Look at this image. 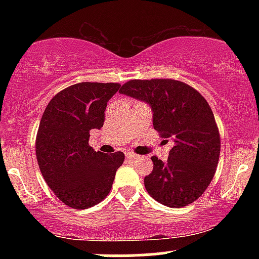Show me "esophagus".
Returning a JSON list of instances; mask_svg holds the SVG:
<instances>
[{
    "label": "esophagus",
    "instance_id": "esophagus-1",
    "mask_svg": "<svg viewBox=\"0 0 259 259\" xmlns=\"http://www.w3.org/2000/svg\"><path fill=\"white\" fill-rule=\"evenodd\" d=\"M125 156H126L127 159H136L139 157L138 154H135L134 152H126Z\"/></svg>",
    "mask_w": 259,
    "mask_h": 259
}]
</instances>
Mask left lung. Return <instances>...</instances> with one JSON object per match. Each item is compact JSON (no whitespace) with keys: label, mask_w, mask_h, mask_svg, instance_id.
<instances>
[{"label":"left lung","mask_w":259,"mask_h":259,"mask_svg":"<svg viewBox=\"0 0 259 259\" xmlns=\"http://www.w3.org/2000/svg\"><path fill=\"white\" fill-rule=\"evenodd\" d=\"M119 92L147 102L154 130L173 140L167 162L151 157L153 170L145 177L147 192L164 206H189L206 191L221 153L218 125L206 99L174 79L129 80Z\"/></svg>","instance_id":"left-lung-1"}]
</instances>
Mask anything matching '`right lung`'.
Wrapping results in <instances>:
<instances>
[{
  "mask_svg": "<svg viewBox=\"0 0 259 259\" xmlns=\"http://www.w3.org/2000/svg\"><path fill=\"white\" fill-rule=\"evenodd\" d=\"M118 82H79L59 91L45 109L35 150L45 181L67 206L86 209L106 198L124 153L105 154L89 145L105 123L107 102Z\"/></svg>",
  "mask_w": 259,
  "mask_h": 259,
  "instance_id": "add662e5",
  "label": "right lung"
}]
</instances>
